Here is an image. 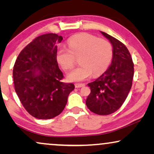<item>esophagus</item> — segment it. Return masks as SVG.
Masks as SVG:
<instances>
[{
    "label": "esophagus",
    "mask_w": 154,
    "mask_h": 154,
    "mask_svg": "<svg viewBox=\"0 0 154 154\" xmlns=\"http://www.w3.org/2000/svg\"><path fill=\"white\" fill-rule=\"evenodd\" d=\"M85 86V84L84 83H75V88H80L82 87H84Z\"/></svg>",
    "instance_id": "1"
}]
</instances>
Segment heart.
I'll return each mask as SVG.
<instances>
[{
	"label": "heart",
	"mask_w": 154,
	"mask_h": 154,
	"mask_svg": "<svg viewBox=\"0 0 154 154\" xmlns=\"http://www.w3.org/2000/svg\"><path fill=\"white\" fill-rule=\"evenodd\" d=\"M67 48H61L57 52L58 64L64 70H69L79 57L81 65L67 75L71 82H80L92 73L97 76L104 72L112 58V47L106 40L98 38L88 33H81L69 38Z\"/></svg>",
	"instance_id": "heart-1"
}]
</instances>
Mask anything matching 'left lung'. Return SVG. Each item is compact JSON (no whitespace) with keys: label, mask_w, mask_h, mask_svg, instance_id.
Returning a JSON list of instances; mask_svg holds the SVG:
<instances>
[{"label":"left lung","mask_w":154,"mask_h":154,"mask_svg":"<svg viewBox=\"0 0 154 154\" xmlns=\"http://www.w3.org/2000/svg\"><path fill=\"white\" fill-rule=\"evenodd\" d=\"M101 33L112 44L113 58L108 69L88 83L91 92L85 103L92 112L109 115L116 111L127 98L132 85L134 64L123 43L106 33Z\"/></svg>","instance_id":"obj_1"}]
</instances>
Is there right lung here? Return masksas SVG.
<instances>
[{
  "instance_id": "1",
  "label": "right lung",
  "mask_w": 154,
  "mask_h": 154,
  "mask_svg": "<svg viewBox=\"0 0 154 154\" xmlns=\"http://www.w3.org/2000/svg\"><path fill=\"white\" fill-rule=\"evenodd\" d=\"M63 38L56 33L38 36L19 54L13 68L14 89L23 106L38 119L60 114L74 90L73 83L62 82L64 75L56 59L57 43Z\"/></svg>"
}]
</instances>
